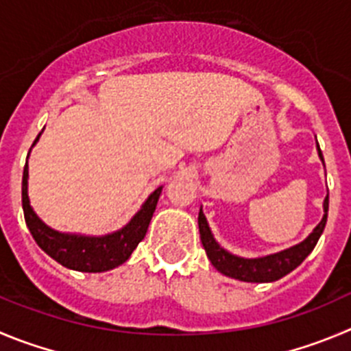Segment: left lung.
<instances>
[{
  "mask_svg": "<svg viewBox=\"0 0 351 351\" xmlns=\"http://www.w3.org/2000/svg\"><path fill=\"white\" fill-rule=\"evenodd\" d=\"M317 149H319L320 159L324 160L319 143H317ZM327 211H329V194L326 195V201H324L322 221L317 225L315 230L308 237L298 245L289 247V250L263 258H251V260L250 258H239L220 247V244L215 241L211 230H209L202 209L199 211V234H201V242L204 245L206 254L218 271H221L227 277H232V279L244 280V282H274V280L282 279L284 275L293 271L296 267H300L304 258L312 253L324 228H326Z\"/></svg>",
  "mask_w": 351,
  "mask_h": 351,
  "instance_id": "left-lung-1",
  "label": "left lung"
}]
</instances>
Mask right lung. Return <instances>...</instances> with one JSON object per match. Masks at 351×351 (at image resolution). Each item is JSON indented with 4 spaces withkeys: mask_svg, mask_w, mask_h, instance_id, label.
Returning <instances> with one entry per match:
<instances>
[{
    "mask_svg": "<svg viewBox=\"0 0 351 351\" xmlns=\"http://www.w3.org/2000/svg\"><path fill=\"white\" fill-rule=\"evenodd\" d=\"M38 138L34 140V143L38 142ZM27 176L29 171L25 166L24 176H22V208H24V218L29 232L34 237L36 244L48 256L64 267L77 271H106L123 265L145 237L160 191H162V186L156 189L149 195L142 209L133 216V220L123 230L104 235V237H84V235L60 234L39 220L29 204Z\"/></svg>",
    "mask_w": 351,
    "mask_h": 351,
    "instance_id": "1",
    "label": "right lung"
}]
</instances>
